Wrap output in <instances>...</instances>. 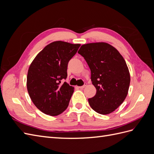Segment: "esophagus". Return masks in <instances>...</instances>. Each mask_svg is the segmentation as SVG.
<instances>
[{
  "mask_svg": "<svg viewBox=\"0 0 154 154\" xmlns=\"http://www.w3.org/2000/svg\"><path fill=\"white\" fill-rule=\"evenodd\" d=\"M86 86H87V83H85L84 85H83V86H80V87H78V88H81V89H82V88H85Z\"/></svg>",
  "mask_w": 154,
  "mask_h": 154,
  "instance_id": "esophagus-1",
  "label": "esophagus"
}]
</instances>
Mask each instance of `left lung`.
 <instances>
[{"label":"left lung","instance_id":"obj_1","mask_svg":"<svg viewBox=\"0 0 154 154\" xmlns=\"http://www.w3.org/2000/svg\"><path fill=\"white\" fill-rule=\"evenodd\" d=\"M91 69L96 95L88 100L91 108L100 114L112 112L127 96L130 76L125 60L119 51L105 42L84 44L79 49Z\"/></svg>","mask_w":154,"mask_h":154}]
</instances>
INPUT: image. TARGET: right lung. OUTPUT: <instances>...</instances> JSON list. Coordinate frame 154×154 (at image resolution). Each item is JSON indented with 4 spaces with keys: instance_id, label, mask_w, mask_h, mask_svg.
I'll list each match as a JSON object with an SVG mask.
<instances>
[{
    "instance_id": "right-lung-1",
    "label": "right lung",
    "mask_w": 154,
    "mask_h": 154,
    "mask_svg": "<svg viewBox=\"0 0 154 154\" xmlns=\"http://www.w3.org/2000/svg\"><path fill=\"white\" fill-rule=\"evenodd\" d=\"M80 44L56 41L36 55L27 76V88L32 103L44 114L62 113L69 105L74 87L63 79L67 76V65Z\"/></svg>"
}]
</instances>
